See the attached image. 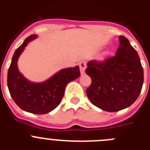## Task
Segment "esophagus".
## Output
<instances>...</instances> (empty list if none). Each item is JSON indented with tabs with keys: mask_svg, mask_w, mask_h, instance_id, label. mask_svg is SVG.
<instances>
[{
	"mask_svg": "<svg viewBox=\"0 0 150 150\" xmlns=\"http://www.w3.org/2000/svg\"><path fill=\"white\" fill-rule=\"evenodd\" d=\"M86 68V63L85 62H81L79 63V69H80V74H84L85 70Z\"/></svg>",
	"mask_w": 150,
	"mask_h": 150,
	"instance_id": "obj_1",
	"label": "esophagus"
}]
</instances>
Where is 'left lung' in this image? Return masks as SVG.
I'll return each mask as SVG.
<instances>
[{
    "label": "left lung",
    "instance_id": "obj_1",
    "mask_svg": "<svg viewBox=\"0 0 150 150\" xmlns=\"http://www.w3.org/2000/svg\"><path fill=\"white\" fill-rule=\"evenodd\" d=\"M119 38L114 56L101 62L90 61L86 70L91 79L86 89L88 99L107 112L130 107L139 97L144 83V70L137 51L126 38Z\"/></svg>",
    "mask_w": 150,
    "mask_h": 150
}]
</instances>
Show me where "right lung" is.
<instances>
[{
	"label": "right lung",
	"instance_id": "obj_1",
	"mask_svg": "<svg viewBox=\"0 0 150 150\" xmlns=\"http://www.w3.org/2000/svg\"><path fill=\"white\" fill-rule=\"evenodd\" d=\"M36 34L26 38L15 51L8 70L7 86L12 98L21 109L35 114H46L60 104L68 83L80 76L79 66L62 69L42 83L28 80L19 72L18 59L28 43L36 39Z\"/></svg>",
	"mask_w": 150,
	"mask_h": 150
}]
</instances>
